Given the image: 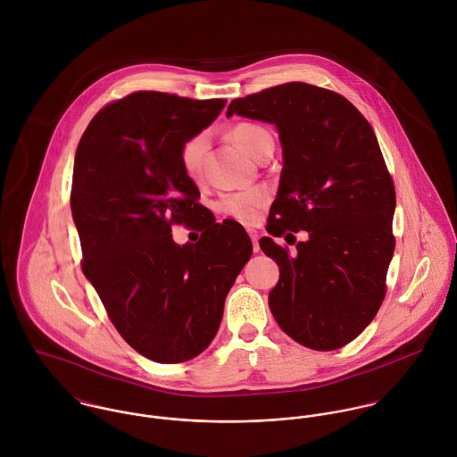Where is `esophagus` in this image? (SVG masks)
Listing matches in <instances>:
<instances>
[{
    "label": "esophagus",
    "mask_w": 457,
    "mask_h": 457,
    "mask_svg": "<svg viewBox=\"0 0 457 457\" xmlns=\"http://www.w3.org/2000/svg\"><path fill=\"white\" fill-rule=\"evenodd\" d=\"M248 234H250V237H252L253 250H255V252H259V250H261V246H259V239H261V237H259V234H257L255 230H248Z\"/></svg>",
    "instance_id": "34e87169"
}]
</instances>
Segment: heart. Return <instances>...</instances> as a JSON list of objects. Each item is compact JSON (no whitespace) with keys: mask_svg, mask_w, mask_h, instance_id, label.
Wrapping results in <instances>:
<instances>
[{"mask_svg":"<svg viewBox=\"0 0 457 457\" xmlns=\"http://www.w3.org/2000/svg\"><path fill=\"white\" fill-rule=\"evenodd\" d=\"M234 142L250 156H257L265 142L272 140L270 133L257 123H239L230 131ZM207 149L205 133H196L188 138L179 153L183 172L192 179L198 181L202 178V162ZM269 200V192L265 188H248L232 194H225L218 202V209L243 223H253L259 218L262 205Z\"/></svg>","mask_w":457,"mask_h":457,"instance_id":"b5f03b06","label":"heart"}]
</instances>
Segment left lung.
Wrapping results in <instances>:
<instances>
[{"label": "left lung", "instance_id": "1", "mask_svg": "<svg viewBox=\"0 0 457 457\" xmlns=\"http://www.w3.org/2000/svg\"><path fill=\"white\" fill-rule=\"evenodd\" d=\"M232 114L272 123L279 133L283 170L267 232H309L294 256L271 237L261 239L279 267L270 313L312 350L341 348L378 313L395 246V190L377 135L345 96L306 82L236 98Z\"/></svg>", "mask_w": 457, "mask_h": 457}]
</instances>
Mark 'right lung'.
I'll return each mask as SVG.
<instances>
[{
  "label": "right lung",
  "mask_w": 457,
  "mask_h": 457,
  "mask_svg": "<svg viewBox=\"0 0 457 457\" xmlns=\"http://www.w3.org/2000/svg\"><path fill=\"white\" fill-rule=\"evenodd\" d=\"M227 100L135 91L105 105L77 145L70 205L82 270L111 322L140 355L187 362L218 332L225 297L253 246L234 220L216 223L183 172V144ZM202 231L179 247L172 224Z\"/></svg>",
  "instance_id": "1"
}]
</instances>
